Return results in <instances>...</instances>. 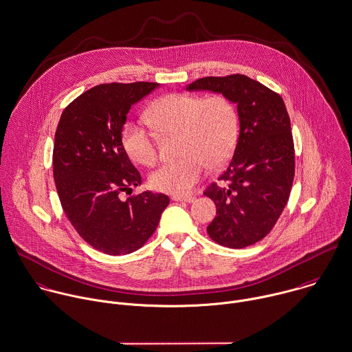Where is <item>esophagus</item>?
I'll list each match as a JSON object with an SVG mask.
<instances>
[{
    "mask_svg": "<svg viewBox=\"0 0 352 352\" xmlns=\"http://www.w3.org/2000/svg\"><path fill=\"white\" fill-rule=\"evenodd\" d=\"M172 201L175 202H186V204H191L195 201V197H191V195H173L172 197Z\"/></svg>",
    "mask_w": 352,
    "mask_h": 352,
    "instance_id": "34e87169",
    "label": "esophagus"
}]
</instances>
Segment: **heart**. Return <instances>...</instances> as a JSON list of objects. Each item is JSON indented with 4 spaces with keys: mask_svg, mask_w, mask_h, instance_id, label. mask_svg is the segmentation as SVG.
Wrapping results in <instances>:
<instances>
[{
    "mask_svg": "<svg viewBox=\"0 0 352 352\" xmlns=\"http://www.w3.org/2000/svg\"><path fill=\"white\" fill-rule=\"evenodd\" d=\"M147 120L164 135H180L182 157L161 165L150 176L151 187L161 192L187 194L206 173L208 165L219 168L234 154L239 118L234 102L226 96L169 94L153 104ZM122 146L140 165L157 162V136L142 122L125 125Z\"/></svg>",
    "mask_w": 352,
    "mask_h": 352,
    "instance_id": "1",
    "label": "heart"
}]
</instances>
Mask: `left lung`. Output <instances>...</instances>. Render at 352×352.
Masks as SVG:
<instances>
[{
	"label": "left lung",
	"mask_w": 352,
	"mask_h": 352,
	"mask_svg": "<svg viewBox=\"0 0 352 352\" xmlns=\"http://www.w3.org/2000/svg\"><path fill=\"white\" fill-rule=\"evenodd\" d=\"M186 89L220 93L237 105L234 157L219 177L223 186L213 183L204 194L217 208L209 236L224 247L251 245L272 231L291 194L295 150L285 104L277 93L239 74L202 78Z\"/></svg>",
	"instance_id": "obj_1"
}]
</instances>
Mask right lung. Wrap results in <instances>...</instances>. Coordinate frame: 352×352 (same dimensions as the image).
I'll return each instance as SVG.
<instances>
[{"instance_id":"1","label":"right lung","mask_w":352,"mask_h":352,"mask_svg":"<svg viewBox=\"0 0 352 352\" xmlns=\"http://www.w3.org/2000/svg\"><path fill=\"white\" fill-rule=\"evenodd\" d=\"M158 83L98 85L63 112L53 148V176L64 213L80 237L109 255L140 248L169 205L165 194L132 192L142 177L122 146L121 132L133 104Z\"/></svg>"}]
</instances>
